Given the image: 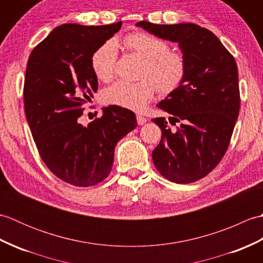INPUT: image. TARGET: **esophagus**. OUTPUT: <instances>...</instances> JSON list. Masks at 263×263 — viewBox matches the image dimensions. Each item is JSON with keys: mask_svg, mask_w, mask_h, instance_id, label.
Listing matches in <instances>:
<instances>
[{"mask_svg": "<svg viewBox=\"0 0 263 263\" xmlns=\"http://www.w3.org/2000/svg\"><path fill=\"white\" fill-rule=\"evenodd\" d=\"M137 121H138V124H139V125H142V124H144V123H146L148 120L146 119V117H143V116H141V115H138V116H137Z\"/></svg>", "mask_w": 263, "mask_h": 263, "instance_id": "esophagus-1", "label": "esophagus"}]
</instances>
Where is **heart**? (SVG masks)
Instances as JSON below:
<instances>
[{
	"label": "heart",
	"instance_id": "b5f03b06",
	"mask_svg": "<svg viewBox=\"0 0 263 263\" xmlns=\"http://www.w3.org/2000/svg\"><path fill=\"white\" fill-rule=\"evenodd\" d=\"M128 51L142 59L139 71L141 80L117 81L103 92L104 103L117 107L142 110L154 97L157 88L161 93H171L182 85L186 76V60L181 52L171 51L170 44L149 32H131L124 38ZM117 44L113 39L103 43L92 53L91 66L102 81L115 74Z\"/></svg>",
	"mask_w": 263,
	"mask_h": 263
}]
</instances>
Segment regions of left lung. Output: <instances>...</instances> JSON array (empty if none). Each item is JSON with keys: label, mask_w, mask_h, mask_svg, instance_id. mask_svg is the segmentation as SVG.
Here are the masks:
<instances>
[{"label": "left lung", "mask_w": 263, "mask_h": 263, "mask_svg": "<svg viewBox=\"0 0 263 263\" xmlns=\"http://www.w3.org/2000/svg\"><path fill=\"white\" fill-rule=\"evenodd\" d=\"M138 27L161 39L178 43L186 60L182 85L157 105L181 123L172 131L165 117L152 120L161 130L153 152L155 167L172 182L199 181L219 164L230 146L239 111L237 65L221 42L205 28L194 24Z\"/></svg>", "instance_id": "left-lung-1"}]
</instances>
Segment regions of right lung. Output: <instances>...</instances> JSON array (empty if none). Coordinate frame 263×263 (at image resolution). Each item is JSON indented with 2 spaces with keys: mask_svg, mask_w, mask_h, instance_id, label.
I'll use <instances>...</instances> for the list:
<instances>
[{
  "mask_svg": "<svg viewBox=\"0 0 263 263\" xmlns=\"http://www.w3.org/2000/svg\"><path fill=\"white\" fill-rule=\"evenodd\" d=\"M64 24L32 49L28 60L25 113L38 153L60 180L92 186L110 173L116 143L137 127L136 114L110 105L103 116L82 125L83 105L91 102L98 80L92 53L121 29Z\"/></svg>",
  "mask_w": 263,
  "mask_h": 263,
  "instance_id": "1",
  "label": "right lung"
}]
</instances>
